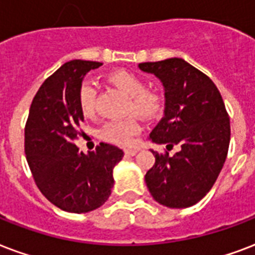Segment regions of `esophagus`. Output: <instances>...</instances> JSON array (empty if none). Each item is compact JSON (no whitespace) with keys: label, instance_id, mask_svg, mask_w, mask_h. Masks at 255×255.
<instances>
[{"label":"esophagus","instance_id":"34e87169","mask_svg":"<svg viewBox=\"0 0 255 255\" xmlns=\"http://www.w3.org/2000/svg\"><path fill=\"white\" fill-rule=\"evenodd\" d=\"M124 152H126V155H128V156H135L136 153H137V149H136V148H126V149H124Z\"/></svg>","mask_w":255,"mask_h":255}]
</instances>
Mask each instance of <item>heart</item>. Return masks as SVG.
<instances>
[{"label": "heart", "instance_id": "heart-1", "mask_svg": "<svg viewBox=\"0 0 255 255\" xmlns=\"http://www.w3.org/2000/svg\"><path fill=\"white\" fill-rule=\"evenodd\" d=\"M106 80L112 87L119 89L128 97L127 111L139 116L141 119H155L162 112V100L158 95L147 92L144 83L137 76L127 71H115L108 73ZM95 97L96 91L92 83H83L79 89V106L84 116H92L95 114ZM140 127L135 119L127 118L107 123L100 131V136L104 140L120 145L131 144L133 136L139 132Z\"/></svg>", "mask_w": 255, "mask_h": 255}]
</instances>
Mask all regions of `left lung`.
<instances>
[{
    "label": "left lung",
    "instance_id": "obj_1",
    "mask_svg": "<svg viewBox=\"0 0 255 255\" xmlns=\"http://www.w3.org/2000/svg\"><path fill=\"white\" fill-rule=\"evenodd\" d=\"M139 69L158 77L164 88L163 119L149 140L178 145L174 156L152 151L155 164L144 179L155 201L170 209H186L211 190L226 160L230 119L209 77L183 58L141 63Z\"/></svg>",
    "mask_w": 255,
    "mask_h": 255
}]
</instances>
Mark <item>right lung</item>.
<instances>
[{
  "label": "right lung",
  "instance_id": "add662e5",
  "mask_svg": "<svg viewBox=\"0 0 255 255\" xmlns=\"http://www.w3.org/2000/svg\"><path fill=\"white\" fill-rule=\"evenodd\" d=\"M97 61L72 60L58 68L33 99L25 126V153L42 195L68 213H89L110 198L114 168L124 152L102 143L95 152L73 144L84 120L79 89Z\"/></svg>",
  "mask_w": 255,
  "mask_h": 255
}]
</instances>
